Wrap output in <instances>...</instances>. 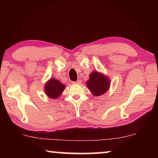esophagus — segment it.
I'll use <instances>...</instances> for the list:
<instances>
[{"label": "esophagus", "instance_id": "1", "mask_svg": "<svg viewBox=\"0 0 158 158\" xmlns=\"http://www.w3.org/2000/svg\"><path fill=\"white\" fill-rule=\"evenodd\" d=\"M74 84H80V81H74L73 82Z\"/></svg>", "mask_w": 158, "mask_h": 158}]
</instances>
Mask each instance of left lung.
Returning a JSON list of instances; mask_svg holds the SVG:
<instances>
[{"label":"left lung","mask_w":158,"mask_h":158,"mask_svg":"<svg viewBox=\"0 0 158 158\" xmlns=\"http://www.w3.org/2000/svg\"><path fill=\"white\" fill-rule=\"evenodd\" d=\"M86 85L93 95L100 96L105 94L109 90L110 79L97 71L93 72L90 74L89 79L86 81Z\"/></svg>","instance_id":"1"}]
</instances>
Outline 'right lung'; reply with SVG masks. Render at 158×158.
Listing matches in <instances>:
<instances>
[{"label":"right lung","mask_w":158,"mask_h":158,"mask_svg":"<svg viewBox=\"0 0 158 158\" xmlns=\"http://www.w3.org/2000/svg\"><path fill=\"white\" fill-rule=\"evenodd\" d=\"M65 85L54 78L50 79L44 85V92L49 98L56 99L62 94Z\"/></svg>","instance_id":"add662e5"}]
</instances>
